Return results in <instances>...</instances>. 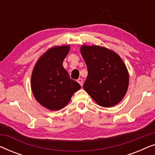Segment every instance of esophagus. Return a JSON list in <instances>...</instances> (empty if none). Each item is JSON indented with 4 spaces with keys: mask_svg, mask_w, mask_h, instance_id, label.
I'll use <instances>...</instances> for the list:
<instances>
[{
    "mask_svg": "<svg viewBox=\"0 0 155 155\" xmlns=\"http://www.w3.org/2000/svg\"><path fill=\"white\" fill-rule=\"evenodd\" d=\"M77 81H78V83L80 84V85L82 86V84H83V80H82V78H79V79H78Z\"/></svg>",
    "mask_w": 155,
    "mask_h": 155,
    "instance_id": "1",
    "label": "esophagus"
}]
</instances>
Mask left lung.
<instances>
[{
    "mask_svg": "<svg viewBox=\"0 0 155 155\" xmlns=\"http://www.w3.org/2000/svg\"><path fill=\"white\" fill-rule=\"evenodd\" d=\"M80 52L88 71L84 90L101 107H111L119 103L129 82L128 70L120 57L99 46L83 45Z\"/></svg>",
    "mask_w": 155,
    "mask_h": 155,
    "instance_id": "left-lung-1",
    "label": "left lung"
}]
</instances>
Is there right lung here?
Wrapping results in <instances>:
<instances>
[{"label": "right lung", "instance_id": "1", "mask_svg": "<svg viewBox=\"0 0 155 155\" xmlns=\"http://www.w3.org/2000/svg\"><path fill=\"white\" fill-rule=\"evenodd\" d=\"M69 51V45L49 48L37 61L31 74L34 97L40 104L51 111L63 109L81 88L79 83L70 78L63 66Z\"/></svg>", "mask_w": 155, "mask_h": 155}]
</instances>
